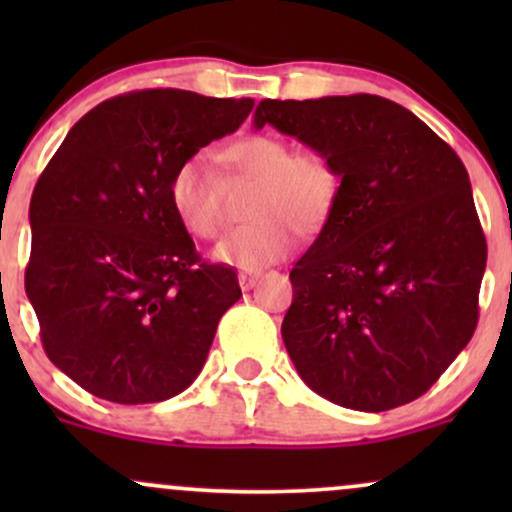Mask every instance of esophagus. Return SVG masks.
<instances>
[{
    "instance_id": "obj_1",
    "label": "esophagus",
    "mask_w": 512,
    "mask_h": 512,
    "mask_svg": "<svg viewBox=\"0 0 512 512\" xmlns=\"http://www.w3.org/2000/svg\"><path fill=\"white\" fill-rule=\"evenodd\" d=\"M260 281H262V272H248V269H243V272L238 274V284H240V289H243V291L255 289Z\"/></svg>"
}]
</instances>
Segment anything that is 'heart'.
I'll return each mask as SVG.
<instances>
[{
  "instance_id": "heart-1",
  "label": "heart",
  "mask_w": 512,
  "mask_h": 512,
  "mask_svg": "<svg viewBox=\"0 0 512 512\" xmlns=\"http://www.w3.org/2000/svg\"><path fill=\"white\" fill-rule=\"evenodd\" d=\"M238 173L260 182L250 226L228 233L211 257L231 267H269L289 257L296 228L303 236L317 233L339 202L342 175L320 151H293L284 137L248 134L223 151ZM168 199L175 219L190 236L211 240L221 231V211L214 175L202 156H190L173 170Z\"/></svg>"
}]
</instances>
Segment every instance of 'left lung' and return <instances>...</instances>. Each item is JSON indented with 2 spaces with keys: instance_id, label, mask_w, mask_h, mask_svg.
<instances>
[{
  "instance_id": "1",
  "label": "left lung",
  "mask_w": 512,
  "mask_h": 512,
  "mask_svg": "<svg viewBox=\"0 0 512 512\" xmlns=\"http://www.w3.org/2000/svg\"><path fill=\"white\" fill-rule=\"evenodd\" d=\"M252 125L342 175L334 214L289 274L281 337L298 375L356 411L421 397L477 327L486 238L467 168L411 110L368 93L264 98Z\"/></svg>"
}]
</instances>
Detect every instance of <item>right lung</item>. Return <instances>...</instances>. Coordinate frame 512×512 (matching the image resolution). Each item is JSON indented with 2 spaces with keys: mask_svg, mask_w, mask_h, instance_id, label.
Listing matches in <instances>:
<instances>
[{
  "mask_svg": "<svg viewBox=\"0 0 512 512\" xmlns=\"http://www.w3.org/2000/svg\"><path fill=\"white\" fill-rule=\"evenodd\" d=\"M252 105L178 88L110 98L69 129L38 178L26 296L45 354L91 395L149 404L195 383L243 293L231 267L199 260L168 182Z\"/></svg>",
  "mask_w": 512,
  "mask_h": 512,
  "instance_id": "obj_1",
  "label": "right lung"
}]
</instances>
